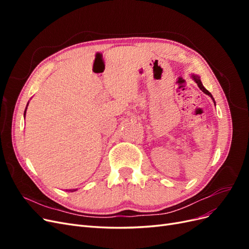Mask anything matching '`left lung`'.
<instances>
[{"label": "left lung", "instance_id": "obj_1", "mask_svg": "<svg viewBox=\"0 0 249 249\" xmlns=\"http://www.w3.org/2000/svg\"><path fill=\"white\" fill-rule=\"evenodd\" d=\"M192 79L195 81V82H196V84H197V86L199 87V89L201 90V91L203 92V93H206V94H208L210 97H211V99H212L213 100V102H214V105H215V106H216V103H215V101H214V97L212 96V94H211L209 91H208V90L205 88V87H203V85H202V83H201V81H200V78L197 76V74H192Z\"/></svg>", "mask_w": 249, "mask_h": 249}]
</instances>
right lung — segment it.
<instances>
[{
    "label": "right lung",
    "instance_id": "1",
    "mask_svg": "<svg viewBox=\"0 0 249 249\" xmlns=\"http://www.w3.org/2000/svg\"><path fill=\"white\" fill-rule=\"evenodd\" d=\"M29 104V103H28ZM28 104H27V107H28ZM27 107H26V110H25V113H24V115L26 116V111H27ZM77 190V189H76ZM76 190H74V189H72V190H70L71 192H73V191H76Z\"/></svg>",
    "mask_w": 249,
    "mask_h": 249
}]
</instances>
